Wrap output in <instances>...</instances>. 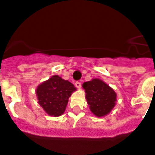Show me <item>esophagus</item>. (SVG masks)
I'll return each mask as SVG.
<instances>
[{
    "mask_svg": "<svg viewBox=\"0 0 155 155\" xmlns=\"http://www.w3.org/2000/svg\"><path fill=\"white\" fill-rule=\"evenodd\" d=\"M75 86H76L78 88H81V84L79 81H76L75 82Z\"/></svg>",
    "mask_w": 155,
    "mask_h": 155,
    "instance_id": "obj_1",
    "label": "esophagus"
}]
</instances>
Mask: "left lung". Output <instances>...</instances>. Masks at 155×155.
I'll return each instance as SVG.
<instances>
[{
  "label": "left lung",
  "mask_w": 155,
  "mask_h": 155,
  "mask_svg": "<svg viewBox=\"0 0 155 155\" xmlns=\"http://www.w3.org/2000/svg\"><path fill=\"white\" fill-rule=\"evenodd\" d=\"M83 88L85 90L86 99L91 113L97 117L106 116L114 108L116 93L103 81L98 78L84 82Z\"/></svg>",
  "instance_id": "8db88e82"
}]
</instances>
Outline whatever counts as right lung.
<instances>
[{"label": "right lung", "instance_id": "1", "mask_svg": "<svg viewBox=\"0 0 155 155\" xmlns=\"http://www.w3.org/2000/svg\"><path fill=\"white\" fill-rule=\"evenodd\" d=\"M75 91L76 87L72 83L53 75L37 87L36 95L38 102L48 115L60 116L65 111L68 98Z\"/></svg>", "mask_w": 155, "mask_h": 155}]
</instances>
